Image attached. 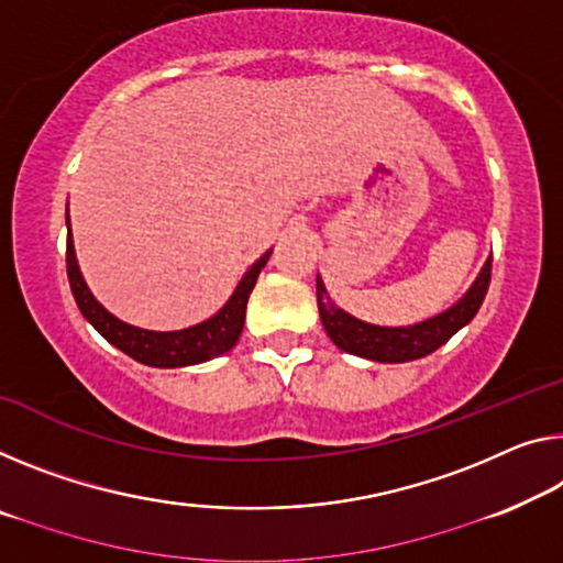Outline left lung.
<instances>
[{"mask_svg": "<svg viewBox=\"0 0 563 563\" xmlns=\"http://www.w3.org/2000/svg\"><path fill=\"white\" fill-rule=\"evenodd\" d=\"M490 284V256L483 264V269L475 276L471 289L455 301L453 307H448L440 314L422 319L408 327H379L362 322V319L352 317L350 311L336 307L330 299V294L324 289L322 276L317 274V307L319 317H322L324 332L330 334V340L342 352L357 354L372 362H412L426 357V354L435 352L438 347L451 340V336L463 330L465 324L475 317V311L481 309L483 299H486Z\"/></svg>", "mask_w": 563, "mask_h": 563, "instance_id": "1", "label": "left lung"}]
</instances>
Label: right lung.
<instances>
[{"mask_svg": "<svg viewBox=\"0 0 563 563\" xmlns=\"http://www.w3.org/2000/svg\"><path fill=\"white\" fill-rule=\"evenodd\" d=\"M67 221V279H70L73 297L80 307L82 317L98 330L106 340L125 352L128 357L148 367H188V365H201V362H209L219 354H227L233 344L239 342L241 330H244L246 319V301L249 294H252L258 274L269 262L272 249L262 258H256L244 276H241L239 287L233 289L227 305H223L213 317L206 319V322H198L194 327H186V330L176 332H153L143 330V327H133L118 319L115 314L100 305L90 291L88 282L80 272V264H77L75 256V241L70 231V211L65 216Z\"/></svg>", "mask_w": 563, "mask_h": 563, "instance_id": "obj_1", "label": "right lung"}]
</instances>
